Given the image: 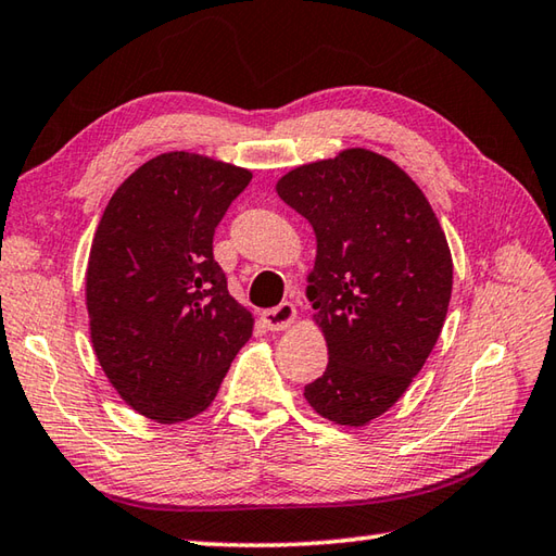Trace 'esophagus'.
<instances>
[{
  "instance_id": "obj_1",
  "label": "esophagus",
  "mask_w": 556,
  "mask_h": 556,
  "mask_svg": "<svg viewBox=\"0 0 556 556\" xmlns=\"http://www.w3.org/2000/svg\"><path fill=\"white\" fill-rule=\"evenodd\" d=\"M263 323L271 332H281V329H289L296 323V308L291 303H281L277 308H269L263 313Z\"/></svg>"
}]
</instances>
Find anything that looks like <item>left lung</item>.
Segmentation results:
<instances>
[{"label":"left lung","instance_id":"left-lung-1","mask_svg":"<svg viewBox=\"0 0 556 556\" xmlns=\"http://www.w3.org/2000/svg\"><path fill=\"white\" fill-rule=\"evenodd\" d=\"M277 193L317 239L305 296L329 363L303 396L323 418L361 428L396 404L440 339L452 251L416 181L372 150L301 164Z\"/></svg>","mask_w":556,"mask_h":556}]
</instances>
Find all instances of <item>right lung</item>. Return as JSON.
<instances>
[{
	"mask_svg": "<svg viewBox=\"0 0 556 556\" xmlns=\"http://www.w3.org/2000/svg\"><path fill=\"white\" fill-rule=\"evenodd\" d=\"M251 179L227 162L164 152L102 212L86 271L90 341L116 394L150 420L203 413L253 334L212 255L217 224Z\"/></svg>",
	"mask_w": 556,
	"mask_h": 556,
	"instance_id": "obj_1",
	"label": "right lung"
}]
</instances>
